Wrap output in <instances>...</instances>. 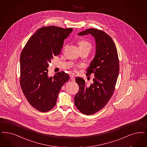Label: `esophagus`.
<instances>
[{
  "label": "esophagus",
  "instance_id": "1",
  "mask_svg": "<svg viewBox=\"0 0 147 147\" xmlns=\"http://www.w3.org/2000/svg\"><path fill=\"white\" fill-rule=\"evenodd\" d=\"M70 77H71V80L73 81H75V76H74L73 74L70 75Z\"/></svg>",
  "mask_w": 147,
  "mask_h": 147
}]
</instances>
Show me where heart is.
<instances>
[{"label": "heart", "instance_id": "1", "mask_svg": "<svg viewBox=\"0 0 147 147\" xmlns=\"http://www.w3.org/2000/svg\"><path fill=\"white\" fill-rule=\"evenodd\" d=\"M79 48H83V49H89L90 51H91V49H92L91 43L86 40H81L79 42ZM81 65H77L76 67H81ZM74 70H76V67L74 68Z\"/></svg>", "mask_w": 147, "mask_h": 147}]
</instances>
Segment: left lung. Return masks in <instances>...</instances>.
Instances as JSON below:
<instances>
[{"instance_id":"8db88e82","label":"left lung","mask_w":147,"mask_h":147,"mask_svg":"<svg viewBox=\"0 0 147 147\" xmlns=\"http://www.w3.org/2000/svg\"><path fill=\"white\" fill-rule=\"evenodd\" d=\"M91 34L96 40V53L87 69L86 76L94 74L93 82L87 85L82 78L76 77L79 87L74 97L76 108L86 115L100 111L107 104L115 89L119 71L116 47L111 37L104 31L88 29L79 36Z\"/></svg>"}]
</instances>
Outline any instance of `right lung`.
<instances>
[{"label":"right lung","instance_id":"obj_1","mask_svg":"<svg viewBox=\"0 0 147 147\" xmlns=\"http://www.w3.org/2000/svg\"><path fill=\"white\" fill-rule=\"evenodd\" d=\"M73 31L55 26L40 28L28 40L20 57V85L31 105L39 111L55 106L61 87L69 79L62 71L48 76L51 60L59 55L65 39Z\"/></svg>","mask_w":147,"mask_h":147}]
</instances>
